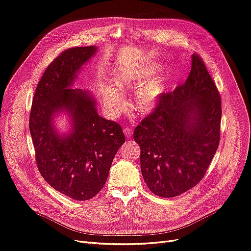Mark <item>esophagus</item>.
I'll return each instance as SVG.
<instances>
[{
  "label": "esophagus",
  "instance_id": "esophagus-1",
  "mask_svg": "<svg viewBox=\"0 0 251 251\" xmlns=\"http://www.w3.org/2000/svg\"><path fill=\"white\" fill-rule=\"evenodd\" d=\"M123 132H124L125 136H126L127 138H129L130 136L132 135V130L130 129V128H128V127H126V128H124V129H123Z\"/></svg>",
  "mask_w": 251,
  "mask_h": 251
}]
</instances>
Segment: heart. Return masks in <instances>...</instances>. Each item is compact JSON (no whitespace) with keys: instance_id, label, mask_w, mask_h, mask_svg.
<instances>
[{"instance_id":"1","label":"heart","mask_w":251,"mask_h":251,"mask_svg":"<svg viewBox=\"0 0 251 251\" xmlns=\"http://www.w3.org/2000/svg\"><path fill=\"white\" fill-rule=\"evenodd\" d=\"M158 69L148 67L140 70H128L115 75L114 83L120 89L138 88L135 94V108L139 114L151 113L165 90L162 80H152ZM99 92L102 97L104 106L111 112H117L122 106L123 97L115 86L100 83Z\"/></svg>"}]
</instances>
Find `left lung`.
<instances>
[{"label": "left lung", "instance_id": "left-lung-1", "mask_svg": "<svg viewBox=\"0 0 251 251\" xmlns=\"http://www.w3.org/2000/svg\"><path fill=\"white\" fill-rule=\"evenodd\" d=\"M222 100L203 59L193 54L184 84L163 93L134 129L140 168L151 192L172 198L205 176L219 148Z\"/></svg>", "mask_w": 251, "mask_h": 251}]
</instances>
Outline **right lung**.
Instances as JSON below:
<instances>
[{"label": "right lung", "mask_w": 251, "mask_h": 251, "mask_svg": "<svg viewBox=\"0 0 251 251\" xmlns=\"http://www.w3.org/2000/svg\"><path fill=\"white\" fill-rule=\"evenodd\" d=\"M95 46L64 50L43 74L32 99L29 131L41 176L68 197L85 201L103 188L116 152L124 143L117 122L97 114L93 96L70 87ZM58 111L72 119L71 133L59 135L52 125Z\"/></svg>", "instance_id": "add662e5"}]
</instances>
